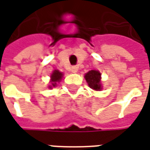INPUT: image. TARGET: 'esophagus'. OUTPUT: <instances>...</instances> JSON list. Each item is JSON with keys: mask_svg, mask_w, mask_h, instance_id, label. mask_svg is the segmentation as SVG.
<instances>
[{"mask_svg": "<svg viewBox=\"0 0 150 150\" xmlns=\"http://www.w3.org/2000/svg\"><path fill=\"white\" fill-rule=\"evenodd\" d=\"M71 71L73 73H76V72L78 71V67L77 66H73V67H71Z\"/></svg>", "mask_w": 150, "mask_h": 150, "instance_id": "esophagus-1", "label": "esophagus"}]
</instances>
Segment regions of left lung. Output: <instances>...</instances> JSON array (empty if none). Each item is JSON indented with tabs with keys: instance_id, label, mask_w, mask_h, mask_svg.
<instances>
[{
	"instance_id": "obj_1",
	"label": "left lung",
	"mask_w": 150,
	"mask_h": 150,
	"mask_svg": "<svg viewBox=\"0 0 150 150\" xmlns=\"http://www.w3.org/2000/svg\"><path fill=\"white\" fill-rule=\"evenodd\" d=\"M84 78L91 88L96 90V91L101 89L100 72L92 70L86 74Z\"/></svg>"
}]
</instances>
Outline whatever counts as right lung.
I'll return each mask as SVG.
<instances>
[{
  "label": "right lung",
  "mask_w": 150,
  "mask_h": 150,
  "mask_svg": "<svg viewBox=\"0 0 150 150\" xmlns=\"http://www.w3.org/2000/svg\"><path fill=\"white\" fill-rule=\"evenodd\" d=\"M62 77V74L60 71H58L57 70H55L51 75V81H52L53 86L57 85V82L60 81Z\"/></svg>",
  "instance_id": "1"
}]
</instances>
